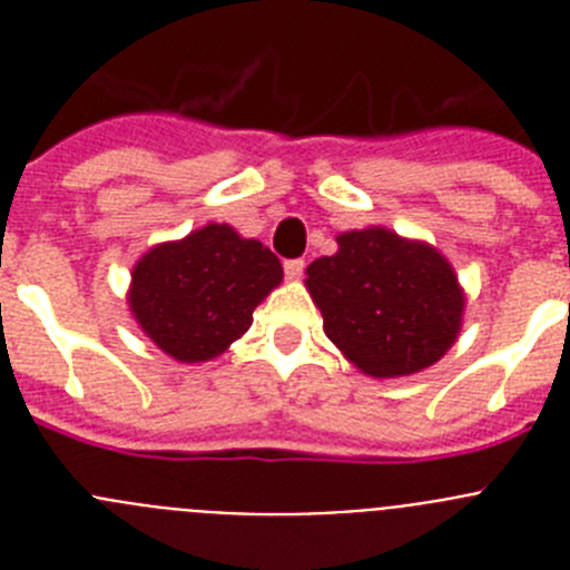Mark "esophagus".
I'll return each instance as SVG.
<instances>
[{"mask_svg":"<svg viewBox=\"0 0 570 570\" xmlns=\"http://www.w3.org/2000/svg\"><path fill=\"white\" fill-rule=\"evenodd\" d=\"M302 271H305V262H302V259H288V262H285V276H288L291 282L299 279Z\"/></svg>","mask_w":570,"mask_h":570,"instance_id":"1","label":"esophagus"}]
</instances>
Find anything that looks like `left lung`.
Returning a JSON list of instances; mask_svg holds the SVG:
<instances>
[{"label":"left lung","mask_w":570,"mask_h":570,"mask_svg":"<svg viewBox=\"0 0 570 570\" xmlns=\"http://www.w3.org/2000/svg\"><path fill=\"white\" fill-rule=\"evenodd\" d=\"M336 254L308 265L325 336L376 380L420 374L462 331L465 291L454 265L422 239L371 225L336 236Z\"/></svg>","instance_id":"1"}]
</instances>
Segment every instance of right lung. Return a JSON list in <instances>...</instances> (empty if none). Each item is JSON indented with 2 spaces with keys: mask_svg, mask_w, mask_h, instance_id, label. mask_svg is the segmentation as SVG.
I'll use <instances>...</instances> for the list:
<instances>
[{
  "mask_svg": "<svg viewBox=\"0 0 570 570\" xmlns=\"http://www.w3.org/2000/svg\"><path fill=\"white\" fill-rule=\"evenodd\" d=\"M279 282L282 265L271 248L208 223L136 259L128 308L163 354L194 365L225 354Z\"/></svg>",
  "mask_w": 570,
  "mask_h": 570,
  "instance_id": "right-lung-1",
  "label": "right lung"
}]
</instances>
